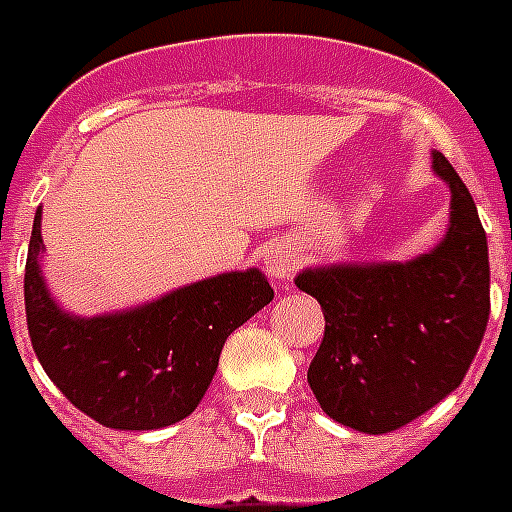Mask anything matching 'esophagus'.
Returning a JSON list of instances; mask_svg holds the SVG:
<instances>
[{
  "mask_svg": "<svg viewBox=\"0 0 512 512\" xmlns=\"http://www.w3.org/2000/svg\"><path fill=\"white\" fill-rule=\"evenodd\" d=\"M297 265H300V257L295 255V249L292 247L279 244V247H271L265 252V273H268L273 281H279V284H284V281H289L295 276Z\"/></svg>",
  "mask_w": 512,
  "mask_h": 512,
  "instance_id": "1",
  "label": "esophagus"
}]
</instances>
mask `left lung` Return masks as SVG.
<instances>
[{"mask_svg": "<svg viewBox=\"0 0 512 512\" xmlns=\"http://www.w3.org/2000/svg\"><path fill=\"white\" fill-rule=\"evenodd\" d=\"M452 191L444 241L406 263L308 268L295 284L324 311V340L308 382L321 409L380 436L460 388L489 321V247L476 201L433 151Z\"/></svg>", "mask_w": 512, "mask_h": 512, "instance_id": "8db88e82", "label": "left lung"}]
</instances>
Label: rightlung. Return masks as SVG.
Here are the masks:
<instances>
[{
  "mask_svg": "<svg viewBox=\"0 0 512 512\" xmlns=\"http://www.w3.org/2000/svg\"><path fill=\"white\" fill-rule=\"evenodd\" d=\"M42 252L36 209L23 279L28 337L60 393L106 428L159 430L188 417L215 377L228 335L273 300L268 279L249 268L82 319L50 297Z\"/></svg>",
  "mask_w": 512,
  "mask_h": 512,
  "instance_id": "obj_1",
  "label": "right lung"
}]
</instances>
